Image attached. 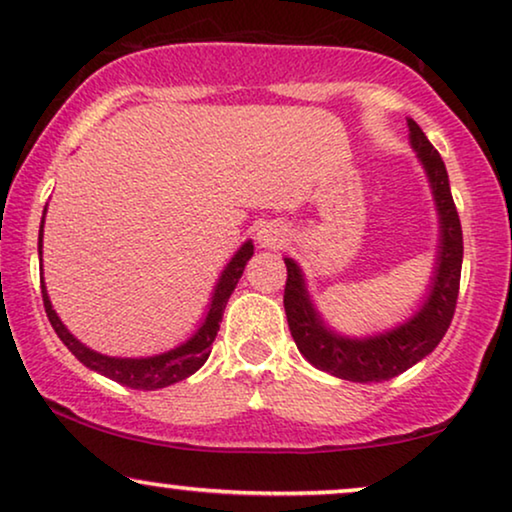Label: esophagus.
Returning a JSON list of instances; mask_svg holds the SVG:
<instances>
[{
  "label": "esophagus",
  "instance_id": "esophagus-1",
  "mask_svg": "<svg viewBox=\"0 0 512 512\" xmlns=\"http://www.w3.org/2000/svg\"><path fill=\"white\" fill-rule=\"evenodd\" d=\"M257 243L259 248H280L285 243V229L278 222H262L257 227Z\"/></svg>",
  "mask_w": 512,
  "mask_h": 512
}]
</instances>
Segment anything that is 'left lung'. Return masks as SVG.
<instances>
[{"label":"left lung","instance_id":"left-lung-1","mask_svg":"<svg viewBox=\"0 0 512 512\" xmlns=\"http://www.w3.org/2000/svg\"><path fill=\"white\" fill-rule=\"evenodd\" d=\"M408 132L410 148L415 150L427 174L438 213L436 262L427 294L417 311L397 327L383 329L373 336L338 334L315 308L301 266L292 257H285L287 283L283 304L294 343L315 369L352 383H383L415 366L441 343L455 315L464 257L462 225L441 155L413 118H408Z\"/></svg>","mask_w":512,"mask_h":512}]
</instances>
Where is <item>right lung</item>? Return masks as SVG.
Masks as SVG:
<instances>
[{
	"label": "right lung",
	"mask_w": 512,
	"mask_h": 512,
	"mask_svg": "<svg viewBox=\"0 0 512 512\" xmlns=\"http://www.w3.org/2000/svg\"><path fill=\"white\" fill-rule=\"evenodd\" d=\"M43 218H46V208H43ZM43 218L39 227V259H41V248H43ZM253 255H255V246L253 241L248 239L239 250H236L234 257L229 259L225 269H222L197 331H194L187 341L176 345V348L160 352V355H153V357H109L78 341V338L64 327L60 315L55 313L53 304H50L46 283H43V259H41L43 308H46L50 325H53L55 334L60 336V341L67 345L71 355H74L81 364L88 366L90 371L102 373V376L111 378L115 383L125 387H132V390H162V387H169L174 383H181L185 378H190L192 373H197L201 366L206 364L208 355H211V345L215 341V336H218L227 301L232 297L234 287L239 283V278L243 276V269H246L248 259Z\"/></svg>",
	"instance_id": "right-lung-1"
}]
</instances>
